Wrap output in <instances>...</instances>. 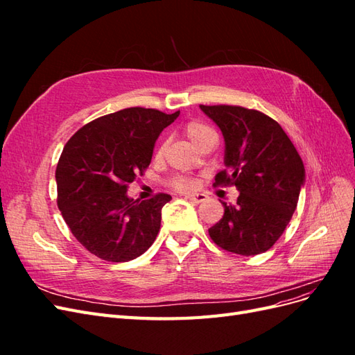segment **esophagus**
<instances>
[{
    "instance_id": "esophagus-1",
    "label": "esophagus",
    "mask_w": 355,
    "mask_h": 355,
    "mask_svg": "<svg viewBox=\"0 0 355 355\" xmlns=\"http://www.w3.org/2000/svg\"><path fill=\"white\" fill-rule=\"evenodd\" d=\"M185 198L194 201V202H202V201H206L207 196L206 194H187Z\"/></svg>"
}]
</instances>
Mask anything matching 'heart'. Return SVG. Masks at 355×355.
Instances as JSON below:
<instances>
[{"mask_svg": "<svg viewBox=\"0 0 355 355\" xmlns=\"http://www.w3.org/2000/svg\"><path fill=\"white\" fill-rule=\"evenodd\" d=\"M185 133L191 141V144L194 146H198L204 141V139L213 135L214 132L207 124H204L201 121H189L185 125ZM161 153H163V149H159L158 155H161ZM170 184H171V187L179 189V191H191L196 188V180L188 178V176H176L171 179Z\"/></svg>", "mask_w": 355, "mask_h": 355, "instance_id": "heart-1", "label": "heart"}]
</instances>
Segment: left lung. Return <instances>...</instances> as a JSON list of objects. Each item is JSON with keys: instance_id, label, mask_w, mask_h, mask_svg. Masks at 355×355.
<instances>
[{"instance_id": "1", "label": "left lung", "mask_w": 355, "mask_h": 355, "mask_svg": "<svg viewBox=\"0 0 355 355\" xmlns=\"http://www.w3.org/2000/svg\"><path fill=\"white\" fill-rule=\"evenodd\" d=\"M220 128L225 170L214 185L232 184L240 196L223 202L222 219L209 230L223 250L243 256L266 252L282 237L305 184V167L286 132L268 115L231 105H200Z\"/></svg>"}]
</instances>
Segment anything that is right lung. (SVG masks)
I'll return each mask as SVG.
<instances>
[{
	"instance_id": "right-lung-1",
	"label": "right lung",
	"mask_w": 355,
	"mask_h": 355,
	"mask_svg": "<svg viewBox=\"0 0 355 355\" xmlns=\"http://www.w3.org/2000/svg\"><path fill=\"white\" fill-rule=\"evenodd\" d=\"M179 114L121 110L85 124L63 148L56 167L58 206L73 237L94 256L127 262L155 241L161 209L171 197L133 200L127 188L144 175L159 133Z\"/></svg>"
}]
</instances>
